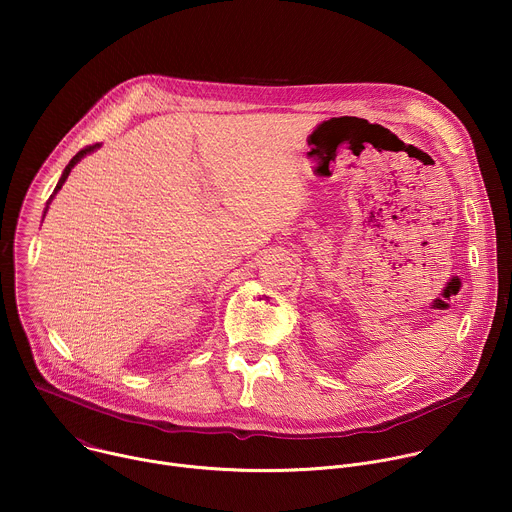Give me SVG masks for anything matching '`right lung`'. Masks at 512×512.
I'll use <instances>...</instances> for the list:
<instances>
[{"instance_id":"right-lung-1","label":"right lung","mask_w":512,"mask_h":512,"mask_svg":"<svg viewBox=\"0 0 512 512\" xmlns=\"http://www.w3.org/2000/svg\"><path fill=\"white\" fill-rule=\"evenodd\" d=\"M97 148H99V143H95V145H87V148H83V150H81V152H79V154H77V156H75V158H72V160H70V162H68V166H66V168H64V172H62V176H60V180H58V184H56V188H54V192H52V196H50V200H52V198H54V194H56V192H58V190H60V188H62V184H64V182H66V178H68V174H70V170H72V168H75V166H77V164H79V162H81V158H85V156H87V154H91V152H95V150H97ZM50 200H48V204H50ZM46 210H48V206H46V208H44V216H46Z\"/></svg>"}]
</instances>
